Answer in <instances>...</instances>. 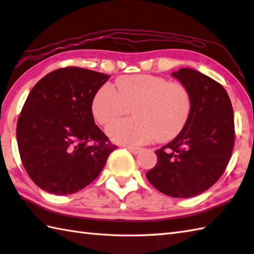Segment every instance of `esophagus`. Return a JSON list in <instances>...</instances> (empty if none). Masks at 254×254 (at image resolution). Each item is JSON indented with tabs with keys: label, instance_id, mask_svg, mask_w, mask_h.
<instances>
[{
	"label": "esophagus",
	"instance_id": "obj_1",
	"mask_svg": "<svg viewBox=\"0 0 254 254\" xmlns=\"http://www.w3.org/2000/svg\"><path fill=\"white\" fill-rule=\"evenodd\" d=\"M127 150L132 152L133 154H137L142 151V147H140V146H127Z\"/></svg>",
	"mask_w": 254,
	"mask_h": 254
}]
</instances>
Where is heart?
I'll use <instances>...</instances> for the list:
<instances>
[{"label": "heart", "instance_id": "1", "mask_svg": "<svg viewBox=\"0 0 254 254\" xmlns=\"http://www.w3.org/2000/svg\"><path fill=\"white\" fill-rule=\"evenodd\" d=\"M130 109L134 118L117 120L108 127L111 140L126 145L144 144L154 139L168 141L187 124L192 109L191 94L180 82L134 74L119 77L114 86L101 87L92 103V112L100 124H108Z\"/></svg>", "mask_w": 254, "mask_h": 254}]
</instances>
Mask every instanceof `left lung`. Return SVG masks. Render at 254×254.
<instances>
[{
  "label": "left lung",
  "instance_id": "8db88e82",
  "mask_svg": "<svg viewBox=\"0 0 254 254\" xmlns=\"http://www.w3.org/2000/svg\"><path fill=\"white\" fill-rule=\"evenodd\" d=\"M172 76L191 94V114L182 131L155 151L158 162L146 173L149 182L164 194L191 197L218 181L230 161L234 144V118L224 87L192 68Z\"/></svg>",
  "mask_w": 254,
  "mask_h": 254
}]
</instances>
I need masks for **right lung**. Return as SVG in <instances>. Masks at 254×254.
<instances>
[{"label":"right lung","mask_w":254,"mask_h":254,"mask_svg":"<svg viewBox=\"0 0 254 254\" xmlns=\"http://www.w3.org/2000/svg\"><path fill=\"white\" fill-rule=\"evenodd\" d=\"M110 75L58 68L30 92L16 126L18 152L36 186L72 194L94 181L117 145L95 126L92 102Z\"/></svg>","instance_id":"add662e5"}]
</instances>
